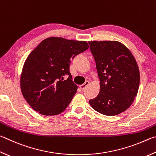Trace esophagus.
I'll use <instances>...</instances> for the list:
<instances>
[{
  "instance_id": "1",
  "label": "esophagus",
  "mask_w": 156,
  "mask_h": 156,
  "mask_svg": "<svg viewBox=\"0 0 156 156\" xmlns=\"http://www.w3.org/2000/svg\"><path fill=\"white\" fill-rule=\"evenodd\" d=\"M89 81H86L85 83H84L83 84H81V85H80V88L81 89L84 90V89H86L87 87L89 85Z\"/></svg>"
}]
</instances>
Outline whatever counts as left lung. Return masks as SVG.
<instances>
[{
    "mask_svg": "<svg viewBox=\"0 0 156 156\" xmlns=\"http://www.w3.org/2000/svg\"><path fill=\"white\" fill-rule=\"evenodd\" d=\"M100 83L98 95L89 100L93 109L101 114L115 116L126 110L136 96L140 72L129 50L117 41H90Z\"/></svg>",
    "mask_w": 156,
    "mask_h": 156,
    "instance_id": "obj_1",
    "label": "left lung"
}]
</instances>
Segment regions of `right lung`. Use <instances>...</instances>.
Returning a JSON list of instances; mask_svg holds the SVG:
<instances>
[{
    "label": "right lung",
    "mask_w": 156,
    "mask_h": 156,
    "mask_svg": "<svg viewBox=\"0 0 156 156\" xmlns=\"http://www.w3.org/2000/svg\"><path fill=\"white\" fill-rule=\"evenodd\" d=\"M89 48L85 41L52 37L42 41L28 56L20 76L22 95L39 114L63 112L77 91L69 72L71 60ZM65 77H67L66 80Z\"/></svg>",
    "instance_id": "right-lung-1"
}]
</instances>
